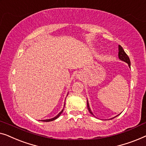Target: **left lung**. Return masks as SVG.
<instances>
[{
	"instance_id": "8db88e82",
	"label": "left lung",
	"mask_w": 146,
	"mask_h": 146,
	"mask_svg": "<svg viewBox=\"0 0 146 146\" xmlns=\"http://www.w3.org/2000/svg\"><path fill=\"white\" fill-rule=\"evenodd\" d=\"M118 50H119L118 51V57H119V59H120V60L125 61V62L128 63V66L130 67V58H129V57L128 56V55H127L126 53H125L124 50H123L122 47L121 46H120V45H119V46H118ZM87 108H88V110H89V111L90 113H91L92 115H93V116H94V114H93V112H91V108H90L89 104V102H88V100H87ZM114 118H115V117H114ZM112 118H111V119H112Z\"/></svg>"
}]
</instances>
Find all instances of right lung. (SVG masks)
I'll return each instance as SVG.
<instances>
[{"mask_svg": "<svg viewBox=\"0 0 146 146\" xmlns=\"http://www.w3.org/2000/svg\"><path fill=\"white\" fill-rule=\"evenodd\" d=\"M65 104H64V108H65ZM63 110H64V108H63V109L61 110V111L59 112V113L57 115V116H55L54 118H51V119H47V120H41V121H42V122H51V121H53V120H55V119H57V118H58V117L60 116L61 115V114L63 112Z\"/></svg>", "mask_w": 146, "mask_h": 146, "instance_id": "add662e5", "label": "right lung"}]
</instances>
